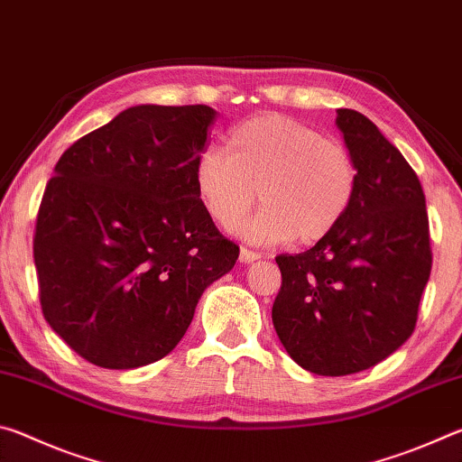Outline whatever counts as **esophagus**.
<instances>
[{"label":"esophagus","mask_w":462,"mask_h":462,"mask_svg":"<svg viewBox=\"0 0 462 462\" xmlns=\"http://www.w3.org/2000/svg\"><path fill=\"white\" fill-rule=\"evenodd\" d=\"M259 259H261V253H256V250H248L245 246L240 248V263L246 264V263H254Z\"/></svg>","instance_id":"34e87169"}]
</instances>
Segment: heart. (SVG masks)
I'll return each instance as SVG.
<instances>
[{"mask_svg": "<svg viewBox=\"0 0 462 462\" xmlns=\"http://www.w3.org/2000/svg\"><path fill=\"white\" fill-rule=\"evenodd\" d=\"M195 191L209 217L230 230L256 201L261 212L242 234L263 245L326 238L353 208L358 171L338 140L291 116L261 114L234 126L226 152L208 148L195 161Z\"/></svg>", "mask_w": 462, "mask_h": 462, "instance_id": "1", "label": "heart"}]
</instances>
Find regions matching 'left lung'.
<instances>
[{
	"mask_svg": "<svg viewBox=\"0 0 462 462\" xmlns=\"http://www.w3.org/2000/svg\"><path fill=\"white\" fill-rule=\"evenodd\" d=\"M336 124L358 189L344 220L306 253L279 254L273 326L303 369L342 377L393 355L418 322L432 271L426 198L403 154L355 109Z\"/></svg>",
	"mask_w": 462,
	"mask_h": 462,
	"instance_id": "1",
	"label": "left lung"
}]
</instances>
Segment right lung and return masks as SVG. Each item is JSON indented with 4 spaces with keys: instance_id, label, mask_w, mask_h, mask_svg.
<instances>
[{
    "instance_id": "obj_1",
    "label": "right lung",
    "mask_w": 462,
    "mask_h": 462,
    "mask_svg": "<svg viewBox=\"0 0 462 462\" xmlns=\"http://www.w3.org/2000/svg\"><path fill=\"white\" fill-rule=\"evenodd\" d=\"M216 112L134 106L77 140L54 167L34 232L44 319L104 369L167 356L201 293L240 248L195 191Z\"/></svg>"
}]
</instances>
